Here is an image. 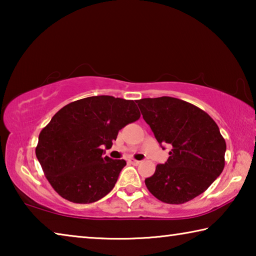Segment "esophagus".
I'll use <instances>...</instances> for the list:
<instances>
[{"mask_svg":"<svg viewBox=\"0 0 256 256\" xmlns=\"http://www.w3.org/2000/svg\"><path fill=\"white\" fill-rule=\"evenodd\" d=\"M130 162L133 164H140V162H138V160H136V159H130Z\"/></svg>","mask_w":256,"mask_h":256,"instance_id":"1","label":"esophagus"}]
</instances>
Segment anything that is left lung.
I'll return each instance as SVG.
<instances>
[{
	"instance_id": "1",
	"label": "left lung",
	"mask_w": 256,
	"mask_h": 256,
	"mask_svg": "<svg viewBox=\"0 0 256 256\" xmlns=\"http://www.w3.org/2000/svg\"><path fill=\"white\" fill-rule=\"evenodd\" d=\"M144 120L159 144L172 148L170 158L146 178L154 198L182 204L200 196L224 167L226 142L218 125L204 110L172 97L136 100Z\"/></svg>"
}]
</instances>
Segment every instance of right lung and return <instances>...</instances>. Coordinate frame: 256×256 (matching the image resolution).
I'll list each match as a JSON object with an SVG mask.
<instances>
[{
    "instance_id": "1",
    "label": "right lung",
    "mask_w": 256,
    "mask_h": 256,
    "mask_svg": "<svg viewBox=\"0 0 256 256\" xmlns=\"http://www.w3.org/2000/svg\"><path fill=\"white\" fill-rule=\"evenodd\" d=\"M140 118L136 102L112 96L79 99L56 112L42 130L36 157L56 192L73 203L107 196L126 164L107 157L120 130Z\"/></svg>"
}]
</instances>
